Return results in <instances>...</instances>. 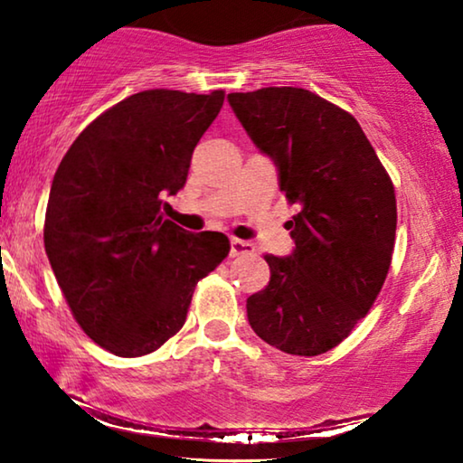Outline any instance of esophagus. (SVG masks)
Masks as SVG:
<instances>
[{
    "mask_svg": "<svg viewBox=\"0 0 463 463\" xmlns=\"http://www.w3.org/2000/svg\"><path fill=\"white\" fill-rule=\"evenodd\" d=\"M255 252V244L246 242V240H238L232 238L230 242V255L232 257H242V255H252Z\"/></svg>",
    "mask_w": 463,
    "mask_h": 463,
    "instance_id": "1",
    "label": "esophagus"
}]
</instances>
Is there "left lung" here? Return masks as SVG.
<instances>
[{"label":"left lung","instance_id":"obj_1","mask_svg":"<svg viewBox=\"0 0 463 463\" xmlns=\"http://www.w3.org/2000/svg\"><path fill=\"white\" fill-rule=\"evenodd\" d=\"M227 100L299 206L288 221L293 255H265L271 278L246 301L249 322L278 350L318 356L382 293L396 240L394 183L356 118L318 94L269 86Z\"/></svg>","mask_w":463,"mask_h":463}]
</instances>
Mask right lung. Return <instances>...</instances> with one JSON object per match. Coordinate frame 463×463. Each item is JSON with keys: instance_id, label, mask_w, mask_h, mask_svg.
Here are the masks:
<instances>
[{"instance_id": "right-lung-1", "label": "right lung", "mask_w": 463, "mask_h": 463, "mask_svg": "<svg viewBox=\"0 0 463 463\" xmlns=\"http://www.w3.org/2000/svg\"><path fill=\"white\" fill-rule=\"evenodd\" d=\"M223 99L132 94L92 119L56 170L46 255L75 322L116 356H145L179 333L195 284L230 255L225 233L185 232L160 213Z\"/></svg>"}]
</instances>
